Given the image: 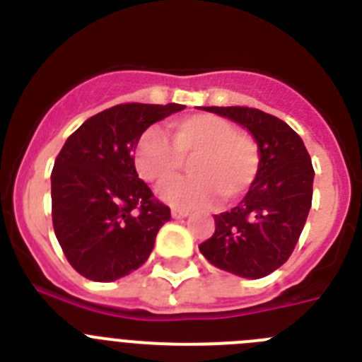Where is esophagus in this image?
Returning a JSON list of instances; mask_svg holds the SVG:
<instances>
[{"mask_svg": "<svg viewBox=\"0 0 362 362\" xmlns=\"http://www.w3.org/2000/svg\"><path fill=\"white\" fill-rule=\"evenodd\" d=\"M170 214H172V217H174V219H183V217L188 216L187 210H183V209H172Z\"/></svg>", "mask_w": 362, "mask_h": 362, "instance_id": "1", "label": "esophagus"}]
</instances>
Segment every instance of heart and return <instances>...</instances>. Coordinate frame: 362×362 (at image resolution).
Listing matches in <instances>:
<instances>
[{"label":"heart","instance_id":"1","mask_svg":"<svg viewBox=\"0 0 362 362\" xmlns=\"http://www.w3.org/2000/svg\"><path fill=\"white\" fill-rule=\"evenodd\" d=\"M170 141L148 129L137 137L134 166L146 183L161 185L183 170L192 159L190 179H177L159 188V197L172 206H204L217 196L225 203L250 190L261 168V152L248 134L212 114H196L168 127Z\"/></svg>","mask_w":362,"mask_h":362}]
</instances>
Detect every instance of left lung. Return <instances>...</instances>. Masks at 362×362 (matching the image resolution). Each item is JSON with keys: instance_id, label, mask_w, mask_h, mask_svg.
<instances>
[{"instance_id": "left-lung-1", "label": "left lung", "mask_w": 362, "mask_h": 362, "mask_svg": "<svg viewBox=\"0 0 362 362\" xmlns=\"http://www.w3.org/2000/svg\"><path fill=\"white\" fill-rule=\"evenodd\" d=\"M243 124L257 141L261 168L241 203L214 216L216 232L199 245L214 267L261 279L283 267L312 206L313 166L305 143L279 117L248 107H203Z\"/></svg>"}]
</instances>
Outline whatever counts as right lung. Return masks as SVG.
Here are the masks:
<instances>
[{
  "instance_id": "1",
  "label": "right lung",
  "mask_w": 362,
  "mask_h": 362,
  "mask_svg": "<svg viewBox=\"0 0 362 362\" xmlns=\"http://www.w3.org/2000/svg\"><path fill=\"white\" fill-rule=\"evenodd\" d=\"M185 105L124 103L99 112L57 153L52 225L78 274L110 283L148 259L170 209L153 197L134 166V146L150 124Z\"/></svg>"
}]
</instances>
